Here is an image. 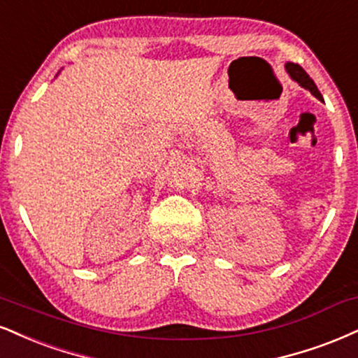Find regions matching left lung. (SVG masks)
Returning <instances> with one entry per match:
<instances>
[{
	"label": "left lung",
	"instance_id": "left-lung-1",
	"mask_svg": "<svg viewBox=\"0 0 358 358\" xmlns=\"http://www.w3.org/2000/svg\"><path fill=\"white\" fill-rule=\"evenodd\" d=\"M285 70L288 73V76H290V78L294 80L295 83H299L300 86H302V88L308 90V92L312 93L315 98H318V100H320V101H324V98H322L320 92H318L317 85L313 83V80L310 78L307 73H305V70H303L302 66H299V64L288 62V63H285Z\"/></svg>",
	"mask_w": 358,
	"mask_h": 358
}]
</instances>
